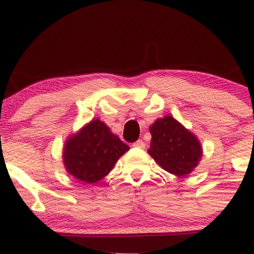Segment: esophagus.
<instances>
[{
  "label": "esophagus",
  "mask_w": 254,
  "mask_h": 254,
  "mask_svg": "<svg viewBox=\"0 0 254 254\" xmlns=\"http://www.w3.org/2000/svg\"><path fill=\"white\" fill-rule=\"evenodd\" d=\"M132 145L135 148H139V149H143V148L145 147V143H144L143 141H142V139H138V141H136Z\"/></svg>",
  "instance_id": "obj_1"
}]
</instances>
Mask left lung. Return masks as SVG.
<instances>
[{"label": "left lung", "mask_w": 254, "mask_h": 254, "mask_svg": "<svg viewBox=\"0 0 254 254\" xmlns=\"http://www.w3.org/2000/svg\"><path fill=\"white\" fill-rule=\"evenodd\" d=\"M151 133L148 153L164 168L177 177H185L197 167L202 157V145L191 131L172 116H165L149 127Z\"/></svg>", "instance_id": "obj_1"}]
</instances>
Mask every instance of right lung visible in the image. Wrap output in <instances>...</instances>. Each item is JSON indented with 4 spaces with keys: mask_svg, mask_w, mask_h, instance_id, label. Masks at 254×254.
<instances>
[{
    "mask_svg": "<svg viewBox=\"0 0 254 254\" xmlns=\"http://www.w3.org/2000/svg\"><path fill=\"white\" fill-rule=\"evenodd\" d=\"M127 150L129 145L113 135L106 124L94 119L66 139L63 164L74 178L94 184L106 177Z\"/></svg>",
    "mask_w": 254,
    "mask_h": 254,
    "instance_id": "obj_1",
    "label": "right lung"
}]
</instances>
